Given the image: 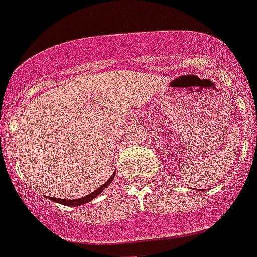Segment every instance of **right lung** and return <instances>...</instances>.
I'll use <instances>...</instances> for the list:
<instances>
[{
	"label": "right lung",
	"instance_id": "add662e5",
	"mask_svg": "<svg viewBox=\"0 0 257 257\" xmlns=\"http://www.w3.org/2000/svg\"><path fill=\"white\" fill-rule=\"evenodd\" d=\"M114 178V173L110 176V178L108 179L107 182L104 183V185H101V186L99 187L97 190H95L93 193L88 194V195H85V197L83 198H79V199H71V201H68V199H60V198H53V197H49V199H51L53 202H56V203H60V204H64V206H70V207H76V206H81V204H84V203H88V202H91L92 199H95L97 195H99L101 191H103L104 189L107 186H109L110 182L113 181Z\"/></svg>",
	"mask_w": 257,
	"mask_h": 257
}]
</instances>
